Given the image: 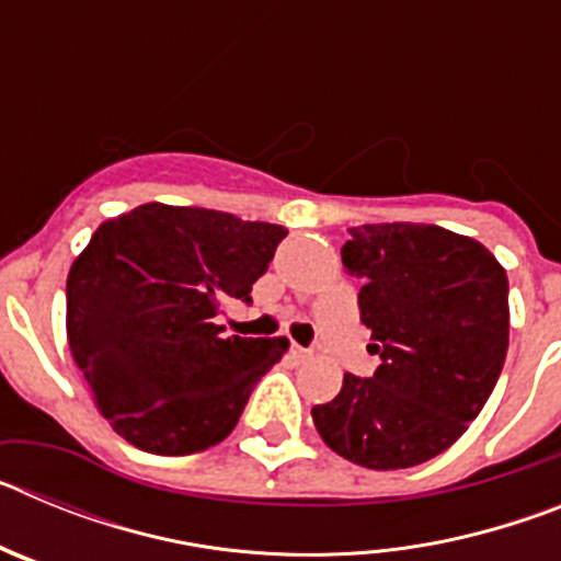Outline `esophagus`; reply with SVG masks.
<instances>
[{"label":"esophagus","instance_id":"esophagus-1","mask_svg":"<svg viewBox=\"0 0 561 561\" xmlns=\"http://www.w3.org/2000/svg\"><path fill=\"white\" fill-rule=\"evenodd\" d=\"M289 354L295 356V359H309L311 351L304 348V345H297V342H291V345H289Z\"/></svg>","mask_w":561,"mask_h":561}]
</instances>
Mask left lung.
<instances>
[{
  "instance_id": "1",
  "label": "left lung",
  "mask_w": 561,
  "mask_h": 561,
  "mask_svg": "<svg viewBox=\"0 0 561 561\" xmlns=\"http://www.w3.org/2000/svg\"><path fill=\"white\" fill-rule=\"evenodd\" d=\"M342 264L365 277L362 323L381 365L342 376L311 408L320 438L365 469H408L449 449L492 396L508 351V277L480 241L438 225L351 227Z\"/></svg>"
}]
</instances>
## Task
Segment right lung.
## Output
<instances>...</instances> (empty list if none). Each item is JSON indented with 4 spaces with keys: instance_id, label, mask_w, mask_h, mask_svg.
Returning a JSON list of instances; mask_svg holds the SVG:
<instances>
[{
    "instance_id": "add662e5",
    "label": "right lung",
    "mask_w": 561,
    "mask_h": 561,
    "mask_svg": "<svg viewBox=\"0 0 561 561\" xmlns=\"http://www.w3.org/2000/svg\"><path fill=\"white\" fill-rule=\"evenodd\" d=\"M286 227L232 213L134 207L103 221L67 275V340L121 438L153 455L216 447L289 342L221 336L227 300H250Z\"/></svg>"
}]
</instances>
